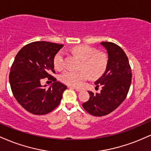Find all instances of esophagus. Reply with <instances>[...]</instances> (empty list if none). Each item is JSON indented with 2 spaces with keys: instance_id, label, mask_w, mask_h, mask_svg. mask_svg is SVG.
I'll list each match as a JSON object with an SVG mask.
<instances>
[{
  "instance_id": "1",
  "label": "esophagus",
  "mask_w": 151,
  "mask_h": 151,
  "mask_svg": "<svg viewBox=\"0 0 151 151\" xmlns=\"http://www.w3.org/2000/svg\"><path fill=\"white\" fill-rule=\"evenodd\" d=\"M70 88H73V89H74V90H76L77 91H81V88H77V87H74V86H70Z\"/></svg>"
}]
</instances>
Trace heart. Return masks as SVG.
Masks as SVG:
<instances>
[{"label": "heart", "instance_id": "heart-1", "mask_svg": "<svg viewBox=\"0 0 151 151\" xmlns=\"http://www.w3.org/2000/svg\"><path fill=\"white\" fill-rule=\"evenodd\" d=\"M73 53L82 60L81 68L82 70L74 71L68 70L60 76L62 82L73 86H80L90 75L93 78L101 77L104 73L108 65V58L103 52H97L95 48L81 44L72 48ZM53 65L58 70H61L65 67V52L60 50L53 58Z\"/></svg>", "mask_w": 151, "mask_h": 151}]
</instances>
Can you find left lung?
<instances>
[{
    "instance_id": "left-lung-1",
    "label": "left lung",
    "mask_w": 151,
    "mask_h": 151,
    "mask_svg": "<svg viewBox=\"0 0 151 151\" xmlns=\"http://www.w3.org/2000/svg\"><path fill=\"white\" fill-rule=\"evenodd\" d=\"M108 54V65L102 77L95 82L102 86L100 93L88 91L90 98L82 104L87 112L93 116L107 115L124 101L132 82V69L127 56L118 45L103 41Z\"/></svg>"
}]
</instances>
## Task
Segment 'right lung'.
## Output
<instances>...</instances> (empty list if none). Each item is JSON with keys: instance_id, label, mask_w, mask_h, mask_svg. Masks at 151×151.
Returning <instances> with one entry per match:
<instances>
[{"instance_id": "right-lung-1", "label": "right lung", "mask_w": 151, "mask_h": 151, "mask_svg": "<svg viewBox=\"0 0 151 151\" xmlns=\"http://www.w3.org/2000/svg\"><path fill=\"white\" fill-rule=\"evenodd\" d=\"M63 44L35 41L26 45L15 56L9 74L14 97L27 111L34 115H46L60 103L67 86L51 75L53 58ZM54 81L48 89L40 84L43 78ZM44 86H46L45 85Z\"/></svg>"}]
</instances>
